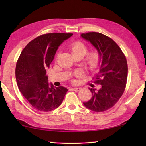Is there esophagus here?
I'll return each mask as SVG.
<instances>
[{
  "mask_svg": "<svg viewBox=\"0 0 146 146\" xmlns=\"http://www.w3.org/2000/svg\"><path fill=\"white\" fill-rule=\"evenodd\" d=\"M71 89L75 91V92H78V90H80V88H77V87H75V88H71Z\"/></svg>",
  "mask_w": 146,
  "mask_h": 146,
  "instance_id": "1",
  "label": "esophagus"
}]
</instances>
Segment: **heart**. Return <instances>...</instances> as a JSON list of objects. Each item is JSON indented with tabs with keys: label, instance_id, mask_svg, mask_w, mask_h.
<instances>
[{
	"label": "heart",
	"instance_id": "heart-1",
	"mask_svg": "<svg viewBox=\"0 0 146 146\" xmlns=\"http://www.w3.org/2000/svg\"><path fill=\"white\" fill-rule=\"evenodd\" d=\"M71 51L73 56L82 55L83 56L87 52V47L82 42H76L71 45ZM86 66L92 71L97 70L100 64V56L97 51H92L87 55L86 58ZM76 75L80 76L81 75L79 72L76 73Z\"/></svg>",
	"mask_w": 146,
	"mask_h": 146
}]
</instances>
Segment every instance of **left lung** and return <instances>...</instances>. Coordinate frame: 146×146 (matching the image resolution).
I'll return each mask as SVG.
<instances>
[{
    "label": "left lung",
    "mask_w": 146,
    "mask_h": 146,
    "mask_svg": "<svg viewBox=\"0 0 146 146\" xmlns=\"http://www.w3.org/2000/svg\"><path fill=\"white\" fill-rule=\"evenodd\" d=\"M81 37L90 42L100 56L99 71L94 78L100 88H88L92 98L83 105L95 112L104 111L117 103L125 90L128 73L126 58L117 43L103 34L87 33Z\"/></svg>",
    "instance_id": "1"
}]
</instances>
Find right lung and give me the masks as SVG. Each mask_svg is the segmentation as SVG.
I'll use <instances>...</instances> for the list:
<instances>
[{"instance_id": "right-lung-1", "label": "right lung", "mask_w": 146, "mask_h": 146, "mask_svg": "<svg viewBox=\"0 0 146 146\" xmlns=\"http://www.w3.org/2000/svg\"><path fill=\"white\" fill-rule=\"evenodd\" d=\"M72 36L71 33L46 34L29 42L22 51L15 68V78L21 94L35 109L50 111L63 102L68 89L49 83L46 70L59 46Z\"/></svg>"}]
</instances>
